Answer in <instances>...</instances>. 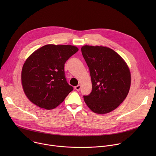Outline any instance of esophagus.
Instances as JSON below:
<instances>
[{
	"label": "esophagus",
	"mask_w": 156,
	"mask_h": 156,
	"mask_svg": "<svg viewBox=\"0 0 156 156\" xmlns=\"http://www.w3.org/2000/svg\"><path fill=\"white\" fill-rule=\"evenodd\" d=\"M75 90H76L77 91H80V88H81V85H80V84L77 85L76 86H75Z\"/></svg>",
	"instance_id": "esophagus-1"
}]
</instances>
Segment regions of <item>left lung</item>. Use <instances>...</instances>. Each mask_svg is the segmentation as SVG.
<instances>
[{
    "label": "left lung",
    "mask_w": 156,
    "mask_h": 156,
    "mask_svg": "<svg viewBox=\"0 0 156 156\" xmlns=\"http://www.w3.org/2000/svg\"><path fill=\"white\" fill-rule=\"evenodd\" d=\"M81 52L92 82V91L83 96L84 102L94 113H109L128 94L131 84L128 66L120 55L107 47L84 46Z\"/></svg>",
    "instance_id": "8db88e82"
}]
</instances>
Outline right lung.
I'll list each match as a JSON object with an SVG mask.
<instances>
[{"label": "right lung", "mask_w": 156, "mask_h": 156, "mask_svg": "<svg viewBox=\"0 0 156 156\" xmlns=\"http://www.w3.org/2000/svg\"><path fill=\"white\" fill-rule=\"evenodd\" d=\"M78 51L71 45L48 44L27 59L22 68L21 83L31 102L42 108L53 109L73 91L65 78L64 65Z\"/></svg>", "instance_id": "add662e5"}]
</instances>
